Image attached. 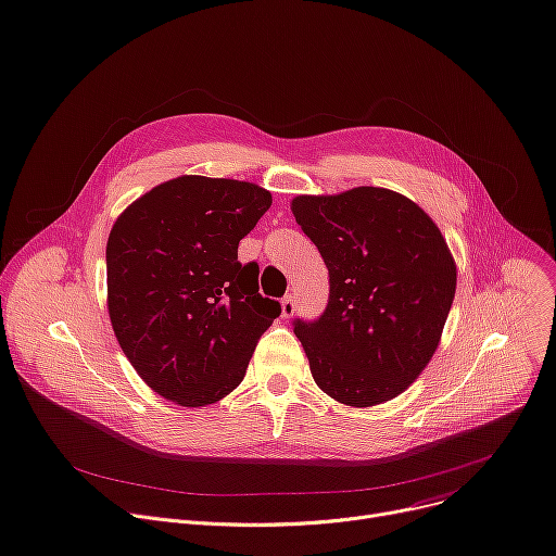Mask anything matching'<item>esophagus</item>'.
<instances>
[{"instance_id": "34e87169", "label": "esophagus", "mask_w": 556, "mask_h": 556, "mask_svg": "<svg viewBox=\"0 0 556 556\" xmlns=\"http://www.w3.org/2000/svg\"><path fill=\"white\" fill-rule=\"evenodd\" d=\"M294 308H298V304H294V294H286L281 300V315L288 319L294 315Z\"/></svg>"}]
</instances>
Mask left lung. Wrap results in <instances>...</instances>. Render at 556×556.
Segmentation results:
<instances>
[{
    "instance_id": "obj_1",
    "label": "left lung",
    "mask_w": 556,
    "mask_h": 556,
    "mask_svg": "<svg viewBox=\"0 0 556 556\" xmlns=\"http://www.w3.org/2000/svg\"><path fill=\"white\" fill-rule=\"evenodd\" d=\"M294 220L330 277L326 311L294 319L317 387L349 406L400 395L433 357L456 294V264L431 216L393 190L294 197Z\"/></svg>"
}]
</instances>
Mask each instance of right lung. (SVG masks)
<instances>
[{"label": "right lung", "instance_id": "obj_1", "mask_svg": "<svg viewBox=\"0 0 556 556\" xmlns=\"http://www.w3.org/2000/svg\"><path fill=\"white\" fill-rule=\"evenodd\" d=\"M273 197L254 182L185 174L136 199L109 232L106 306L136 374L180 406L235 391L281 306L258 294L239 241Z\"/></svg>", "mask_w": 556, "mask_h": 556}]
</instances>
